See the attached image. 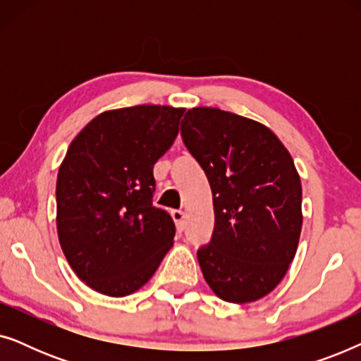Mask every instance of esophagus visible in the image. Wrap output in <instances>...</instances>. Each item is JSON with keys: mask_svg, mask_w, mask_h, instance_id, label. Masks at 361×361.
Masks as SVG:
<instances>
[{"mask_svg": "<svg viewBox=\"0 0 361 361\" xmlns=\"http://www.w3.org/2000/svg\"><path fill=\"white\" fill-rule=\"evenodd\" d=\"M172 219H174V221H176L177 231L184 230V219H185L184 212H182V210H174V212H172Z\"/></svg>", "mask_w": 361, "mask_h": 361, "instance_id": "obj_1", "label": "esophagus"}]
</instances>
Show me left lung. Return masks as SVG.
Wrapping results in <instances>:
<instances>
[{
  "label": "left lung",
  "mask_w": 361,
  "mask_h": 361,
  "mask_svg": "<svg viewBox=\"0 0 361 361\" xmlns=\"http://www.w3.org/2000/svg\"><path fill=\"white\" fill-rule=\"evenodd\" d=\"M180 135L214 194V233L197 251L207 284L226 302L264 298L288 273L302 228L293 157L269 128L220 108H192Z\"/></svg>",
  "instance_id": "8db88e82"
}]
</instances>
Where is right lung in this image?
<instances>
[{"label": "right lung", "instance_id": "obj_1", "mask_svg": "<svg viewBox=\"0 0 361 361\" xmlns=\"http://www.w3.org/2000/svg\"><path fill=\"white\" fill-rule=\"evenodd\" d=\"M184 111H105L68 146L56 185L57 235L73 273L97 293L133 294L171 250L176 225L152 205V167L174 142Z\"/></svg>", "mask_w": 361, "mask_h": 361}]
</instances>
